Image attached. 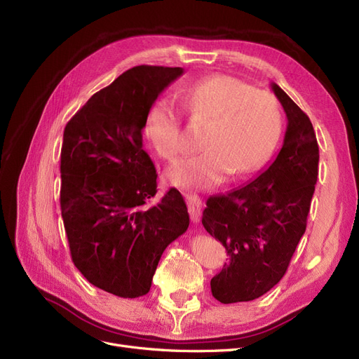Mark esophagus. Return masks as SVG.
Instances as JSON below:
<instances>
[{
    "instance_id": "esophagus-1",
    "label": "esophagus",
    "mask_w": 359,
    "mask_h": 359,
    "mask_svg": "<svg viewBox=\"0 0 359 359\" xmlns=\"http://www.w3.org/2000/svg\"><path fill=\"white\" fill-rule=\"evenodd\" d=\"M186 199H187L191 222L199 223L201 215H202V199L198 196V194H193V193H186Z\"/></svg>"
}]
</instances>
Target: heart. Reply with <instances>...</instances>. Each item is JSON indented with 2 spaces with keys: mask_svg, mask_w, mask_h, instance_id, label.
I'll return each mask as SVG.
<instances>
[{
  "mask_svg": "<svg viewBox=\"0 0 359 359\" xmlns=\"http://www.w3.org/2000/svg\"><path fill=\"white\" fill-rule=\"evenodd\" d=\"M182 112L206 121L199 139L201 153L169 172L182 189H211L227 172L241 175L273 153L281 133L276 97L232 76L215 74L190 83L178 97ZM145 135L157 154L173 163L186 153L181 116L168 99H158L147 114Z\"/></svg>",
  "mask_w": 359,
  "mask_h": 359,
  "instance_id": "heart-1",
  "label": "heart"
}]
</instances>
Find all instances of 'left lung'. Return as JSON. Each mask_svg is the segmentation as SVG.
Here are the masks:
<instances>
[{
	"mask_svg": "<svg viewBox=\"0 0 359 359\" xmlns=\"http://www.w3.org/2000/svg\"><path fill=\"white\" fill-rule=\"evenodd\" d=\"M287 116L283 147L259 177L206 201L202 224L219 240L229 262L211 280V292L223 304L253 301L286 274L306 232L318 181L319 147L310 118L271 83Z\"/></svg>",
	"mask_w": 359,
	"mask_h": 359,
	"instance_id": "left-lung-1",
	"label": "left lung"
}]
</instances>
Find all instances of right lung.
I'll return each mask as SVG.
<instances>
[{"label":"right lung","instance_id":"add662e5","mask_svg":"<svg viewBox=\"0 0 359 359\" xmlns=\"http://www.w3.org/2000/svg\"><path fill=\"white\" fill-rule=\"evenodd\" d=\"M182 73L130 69L64 128L60 202L72 260L91 285L121 298L147 295L163 252L190 223L177 189L148 205L157 172L142 144L151 104Z\"/></svg>","mask_w":359,"mask_h":359}]
</instances>
